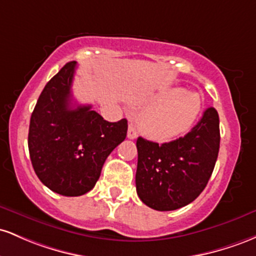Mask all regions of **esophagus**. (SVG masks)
<instances>
[{
    "label": "esophagus",
    "instance_id": "34e87169",
    "mask_svg": "<svg viewBox=\"0 0 256 256\" xmlns=\"http://www.w3.org/2000/svg\"><path fill=\"white\" fill-rule=\"evenodd\" d=\"M127 136H128V139H136V138L138 136V130H136V128L134 127V124H132V123L128 126Z\"/></svg>",
    "mask_w": 256,
    "mask_h": 256
}]
</instances>
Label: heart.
Returning a JSON list of instances; mask_svg holds the SVG:
<instances>
[{
	"label": "heart",
	"instance_id": "1",
	"mask_svg": "<svg viewBox=\"0 0 256 256\" xmlns=\"http://www.w3.org/2000/svg\"><path fill=\"white\" fill-rule=\"evenodd\" d=\"M154 102L140 114L139 126L146 136L158 142L175 139L190 130L202 110L200 96L179 87L160 92Z\"/></svg>",
	"mask_w": 256,
	"mask_h": 256
}]
</instances>
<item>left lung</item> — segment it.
I'll list each match as a JSON object with an SVG mask.
<instances>
[{
  "mask_svg": "<svg viewBox=\"0 0 256 256\" xmlns=\"http://www.w3.org/2000/svg\"><path fill=\"white\" fill-rule=\"evenodd\" d=\"M220 148L219 114L208 108L186 136L157 144L136 140V194L154 210H175L194 202L210 179Z\"/></svg>",
  "mask_w": 256,
  "mask_h": 256,
  "instance_id": "1",
  "label": "left lung"
}]
</instances>
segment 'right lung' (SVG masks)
Listing matches in <instances>:
<instances>
[{
	"instance_id": "obj_1",
	"label": "right lung",
	"mask_w": 256,
	"mask_h": 256,
	"mask_svg": "<svg viewBox=\"0 0 256 256\" xmlns=\"http://www.w3.org/2000/svg\"><path fill=\"white\" fill-rule=\"evenodd\" d=\"M77 62H68L43 88L31 114L28 152L43 185L76 197L96 186L108 154L127 136V120L108 122L90 105L72 108Z\"/></svg>"
}]
</instances>
